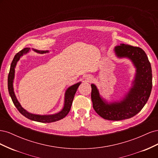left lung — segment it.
Here are the masks:
<instances>
[{"instance_id": "left-lung-1", "label": "left lung", "mask_w": 158, "mask_h": 158, "mask_svg": "<svg viewBox=\"0 0 158 158\" xmlns=\"http://www.w3.org/2000/svg\"><path fill=\"white\" fill-rule=\"evenodd\" d=\"M114 52L118 58L131 59L136 67L132 87L121 101L107 103L92 84L91 98L93 107L100 117L109 121H121L136 115L145 106L152 88V73L146 52L140 47L121 44L114 47Z\"/></svg>"}]
</instances>
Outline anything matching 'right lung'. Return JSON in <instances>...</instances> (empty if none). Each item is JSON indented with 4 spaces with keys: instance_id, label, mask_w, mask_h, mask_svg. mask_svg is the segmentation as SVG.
<instances>
[{
    "instance_id": "right-lung-1",
    "label": "right lung",
    "mask_w": 158,
    "mask_h": 158,
    "mask_svg": "<svg viewBox=\"0 0 158 158\" xmlns=\"http://www.w3.org/2000/svg\"><path fill=\"white\" fill-rule=\"evenodd\" d=\"M30 48H24L18 52V53L14 56L13 60L10 65V72H9L8 76V89L9 94L11 97V99L13 102V103L14 106H16L17 109L22 114L23 116L26 117V118L30 119V120L37 121L40 123H52V122H55L57 121H59L60 119L63 118L67 115L68 113L70 111V109L71 108V106L73 104V99L74 98V95L77 91V89L80 85L81 82H78L76 84H74L72 86L69 87L66 91L65 93V96H64V104L63 109L61 110V111L54 114H49V115H40V114H32L23 109L21 105L18 101L16 99V97L15 95L14 92V88H13V80L14 78V73H15V67L17 64V62L20 59V57L23 56L30 51ZM34 51L38 52V53H46V52H48V51H38L36 49H33Z\"/></svg>"
}]
</instances>
